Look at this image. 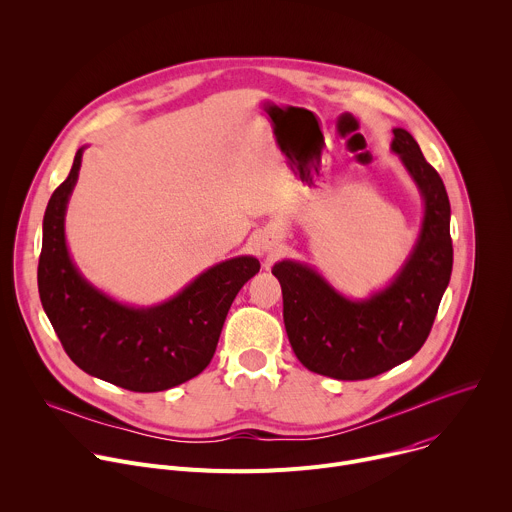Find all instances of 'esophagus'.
Segmentation results:
<instances>
[{
	"instance_id": "obj_1",
	"label": "esophagus",
	"mask_w": 512,
	"mask_h": 512,
	"mask_svg": "<svg viewBox=\"0 0 512 512\" xmlns=\"http://www.w3.org/2000/svg\"><path fill=\"white\" fill-rule=\"evenodd\" d=\"M277 245H279V237L273 235V233H263V235L259 237V243H257V247H259L261 253H271V251L277 249Z\"/></svg>"
}]
</instances>
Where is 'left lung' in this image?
<instances>
[{
	"mask_svg": "<svg viewBox=\"0 0 512 512\" xmlns=\"http://www.w3.org/2000/svg\"><path fill=\"white\" fill-rule=\"evenodd\" d=\"M393 135L391 150L423 198V221L391 283L350 300L306 263L283 259L271 269L281 283L285 332L298 360L338 381L371 379L409 360L427 340L452 275L446 186L409 131L395 127Z\"/></svg>",
	"mask_w": 512,
	"mask_h": 512,
	"instance_id": "8db88e82",
	"label": "left lung"
}]
</instances>
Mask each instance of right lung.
<instances>
[{"label": "right lung", "mask_w": 512, "mask_h": 512, "mask_svg": "<svg viewBox=\"0 0 512 512\" xmlns=\"http://www.w3.org/2000/svg\"><path fill=\"white\" fill-rule=\"evenodd\" d=\"M83 152L85 145L44 212L38 263L42 308L70 360L87 375L135 393L178 387L208 367L229 308L259 271V259L241 255L216 263L174 298L150 308L103 294L72 261L64 235Z\"/></svg>", "instance_id": "1"}]
</instances>
